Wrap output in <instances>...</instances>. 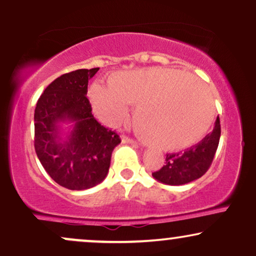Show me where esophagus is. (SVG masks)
<instances>
[{"instance_id":"1","label":"esophagus","mask_w":256,"mask_h":256,"mask_svg":"<svg viewBox=\"0 0 256 256\" xmlns=\"http://www.w3.org/2000/svg\"><path fill=\"white\" fill-rule=\"evenodd\" d=\"M122 142H128V143H136V140H132V138H128V136H122Z\"/></svg>"}]
</instances>
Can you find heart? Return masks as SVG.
Here are the masks:
<instances>
[{
	"mask_svg": "<svg viewBox=\"0 0 256 256\" xmlns=\"http://www.w3.org/2000/svg\"><path fill=\"white\" fill-rule=\"evenodd\" d=\"M89 98L100 120L112 126L126 118L128 104H136L134 124L146 142L166 150L195 144L214 116L207 86L188 73L165 67L114 73L108 86L94 84Z\"/></svg>",
	"mask_w": 256,
	"mask_h": 256,
	"instance_id": "b5f03b06",
	"label": "heart"
}]
</instances>
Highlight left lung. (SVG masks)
Returning a JSON list of instances; mask_svg holds the SVG:
<instances>
[{
    "label": "left lung",
    "instance_id": "left-lung-1",
    "mask_svg": "<svg viewBox=\"0 0 256 256\" xmlns=\"http://www.w3.org/2000/svg\"><path fill=\"white\" fill-rule=\"evenodd\" d=\"M220 132V122L216 119L213 131L198 144L184 152L167 154L165 165L152 173V177L167 185H183L202 177L212 165Z\"/></svg>",
    "mask_w": 256,
    "mask_h": 256
}]
</instances>
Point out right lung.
<instances>
[{"label": "right lung", "mask_w": 256, "mask_h": 256, "mask_svg": "<svg viewBox=\"0 0 256 256\" xmlns=\"http://www.w3.org/2000/svg\"><path fill=\"white\" fill-rule=\"evenodd\" d=\"M100 68L77 70L52 82L34 110V150L52 180L70 190L101 183L110 166L113 149L122 142L116 132L94 118L86 98L89 79ZM60 122H72L62 138Z\"/></svg>", "instance_id": "right-lung-1"}]
</instances>
